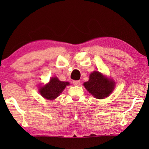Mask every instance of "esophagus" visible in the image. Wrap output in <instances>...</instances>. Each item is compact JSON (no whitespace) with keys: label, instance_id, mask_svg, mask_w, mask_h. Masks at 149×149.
I'll list each match as a JSON object with an SVG mask.
<instances>
[{"label":"esophagus","instance_id":"obj_1","mask_svg":"<svg viewBox=\"0 0 149 149\" xmlns=\"http://www.w3.org/2000/svg\"><path fill=\"white\" fill-rule=\"evenodd\" d=\"M73 84L74 85H76V86H78V85H80V81H73Z\"/></svg>","mask_w":149,"mask_h":149}]
</instances>
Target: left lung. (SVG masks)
Wrapping results in <instances>:
<instances>
[{
  "label": "left lung",
  "mask_w": 149,
  "mask_h": 149,
  "mask_svg": "<svg viewBox=\"0 0 149 149\" xmlns=\"http://www.w3.org/2000/svg\"><path fill=\"white\" fill-rule=\"evenodd\" d=\"M84 86L95 98L103 99L109 96L114 89L115 82L104 77L99 72H93L90 74L89 80L85 82Z\"/></svg>",
  "instance_id": "obj_1"
}]
</instances>
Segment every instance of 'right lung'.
Here are the masks:
<instances>
[{
    "label": "right lung",
    "mask_w": 149,
    "mask_h": 149,
    "mask_svg": "<svg viewBox=\"0 0 149 149\" xmlns=\"http://www.w3.org/2000/svg\"><path fill=\"white\" fill-rule=\"evenodd\" d=\"M70 85L68 82L60 81L57 77H52L49 84L39 89V93L42 97L49 100L56 99L62 93L66 85Z\"/></svg>",
    "instance_id": "1"
}]
</instances>
